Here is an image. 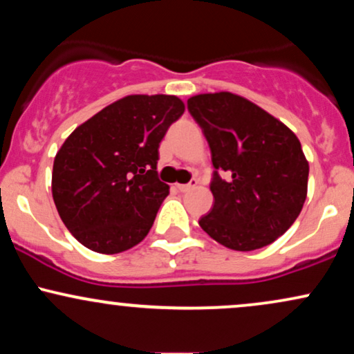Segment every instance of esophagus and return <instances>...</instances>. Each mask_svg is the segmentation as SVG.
Returning <instances> with one entry per match:
<instances>
[{
    "label": "esophagus",
    "mask_w": 354,
    "mask_h": 354,
    "mask_svg": "<svg viewBox=\"0 0 354 354\" xmlns=\"http://www.w3.org/2000/svg\"><path fill=\"white\" fill-rule=\"evenodd\" d=\"M196 185H198V181H196V180H193L191 183H188V185H176V188L180 189L181 193H188V191H191V189L196 188Z\"/></svg>",
    "instance_id": "obj_1"
}]
</instances>
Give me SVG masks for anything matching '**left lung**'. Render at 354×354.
<instances>
[{
  "label": "left lung",
  "mask_w": 354,
  "mask_h": 354,
  "mask_svg": "<svg viewBox=\"0 0 354 354\" xmlns=\"http://www.w3.org/2000/svg\"><path fill=\"white\" fill-rule=\"evenodd\" d=\"M188 109L216 169L209 186L214 205L200 219L203 231L234 251L271 245L306 200L310 165L299 140L278 118L230 91L191 96Z\"/></svg>",
  "instance_id": "left-lung-1"
}]
</instances>
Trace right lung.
Wrapping results in <instances>:
<instances>
[{
  "label": "right lung",
  "mask_w": 354,
  "mask_h": 354,
  "mask_svg": "<svg viewBox=\"0 0 354 354\" xmlns=\"http://www.w3.org/2000/svg\"><path fill=\"white\" fill-rule=\"evenodd\" d=\"M183 113L178 96L129 95L61 145L53 163V200L81 245L116 254L143 241L169 194L158 180V148Z\"/></svg>",
  "instance_id": "obj_1"
}]
</instances>
